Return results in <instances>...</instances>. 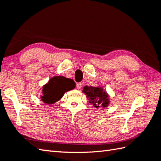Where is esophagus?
<instances>
[{
    "label": "esophagus",
    "mask_w": 161,
    "mask_h": 161,
    "mask_svg": "<svg viewBox=\"0 0 161 161\" xmlns=\"http://www.w3.org/2000/svg\"><path fill=\"white\" fill-rule=\"evenodd\" d=\"M76 87L77 89H80L81 87V83H77L76 85Z\"/></svg>",
    "instance_id": "34e87169"
}]
</instances>
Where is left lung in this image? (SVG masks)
<instances>
[{
    "instance_id": "1",
    "label": "left lung",
    "mask_w": 161,
    "mask_h": 161,
    "mask_svg": "<svg viewBox=\"0 0 161 161\" xmlns=\"http://www.w3.org/2000/svg\"><path fill=\"white\" fill-rule=\"evenodd\" d=\"M83 92L86 94V97L89 99V103L98 108H106L109 104V96L102 87L88 86H85L83 89Z\"/></svg>"
}]
</instances>
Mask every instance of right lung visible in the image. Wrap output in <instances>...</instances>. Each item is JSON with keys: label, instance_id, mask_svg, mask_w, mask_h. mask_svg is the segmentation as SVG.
<instances>
[{"label": "right lung", "instance_id": "1", "mask_svg": "<svg viewBox=\"0 0 161 161\" xmlns=\"http://www.w3.org/2000/svg\"><path fill=\"white\" fill-rule=\"evenodd\" d=\"M75 83L72 79L62 76L53 77L42 87L41 100L47 104H53L61 98L67 91L75 89Z\"/></svg>", "mask_w": 161, "mask_h": 161}]
</instances>
